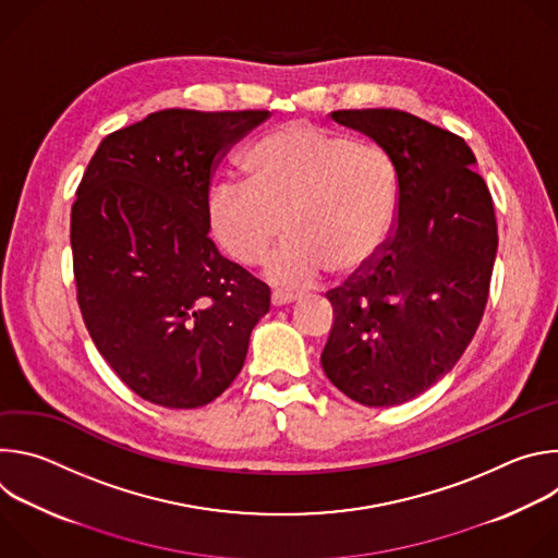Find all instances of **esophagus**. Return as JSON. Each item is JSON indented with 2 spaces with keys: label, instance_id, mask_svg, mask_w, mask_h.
<instances>
[{
  "label": "esophagus",
  "instance_id": "1",
  "mask_svg": "<svg viewBox=\"0 0 558 558\" xmlns=\"http://www.w3.org/2000/svg\"><path fill=\"white\" fill-rule=\"evenodd\" d=\"M295 300H298L295 293H287V291H280V289H276V291L271 293V304H274V306H284V304H291V302H295Z\"/></svg>",
  "mask_w": 558,
  "mask_h": 558
}]
</instances>
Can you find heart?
Returning <instances> with one entry per match:
<instances>
[{
    "label": "heart",
    "instance_id": "b5f03b06",
    "mask_svg": "<svg viewBox=\"0 0 558 558\" xmlns=\"http://www.w3.org/2000/svg\"><path fill=\"white\" fill-rule=\"evenodd\" d=\"M247 181H216L205 201L214 241L238 263L269 258L267 276L308 287L327 271L364 274L392 229L400 179L390 154L308 121L271 128L245 154Z\"/></svg>",
    "mask_w": 558,
    "mask_h": 558
}]
</instances>
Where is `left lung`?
I'll list each match as a JSON object with an SVG mask.
<instances>
[{
	"instance_id": "left-lung-1",
	"label": "left lung",
	"mask_w": 558,
	"mask_h": 558,
	"mask_svg": "<svg viewBox=\"0 0 558 558\" xmlns=\"http://www.w3.org/2000/svg\"><path fill=\"white\" fill-rule=\"evenodd\" d=\"M384 147L397 168V222L379 258L327 293V377L357 404L384 409L428 390L463 355L488 302L495 205L465 141L415 114L331 112Z\"/></svg>"
}]
</instances>
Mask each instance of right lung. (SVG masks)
I'll return each mask as SVG.
<instances>
[{"instance_id":"1","label":"right lung","mask_w":558,"mask_h":558,"mask_svg":"<svg viewBox=\"0 0 558 558\" xmlns=\"http://www.w3.org/2000/svg\"><path fill=\"white\" fill-rule=\"evenodd\" d=\"M267 110L170 108L108 134L70 216L76 300L112 371L166 409L214 402L241 373L269 287L220 256L205 201Z\"/></svg>"}]
</instances>
